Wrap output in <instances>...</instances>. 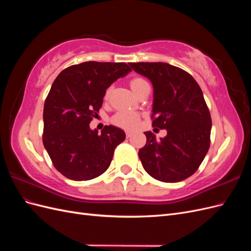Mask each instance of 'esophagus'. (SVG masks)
Listing matches in <instances>:
<instances>
[{
	"instance_id": "esophagus-1",
	"label": "esophagus",
	"mask_w": 251,
	"mask_h": 251,
	"mask_svg": "<svg viewBox=\"0 0 251 251\" xmlns=\"http://www.w3.org/2000/svg\"><path fill=\"white\" fill-rule=\"evenodd\" d=\"M126 137H127V138L131 137V136H132V132H131V131H126Z\"/></svg>"
}]
</instances>
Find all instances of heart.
Listing matches in <instances>:
<instances>
[{"mask_svg":"<svg viewBox=\"0 0 251 251\" xmlns=\"http://www.w3.org/2000/svg\"><path fill=\"white\" fill-rule=\"evenodd\" d=\"M146 82V80H143L142 78H134L131 80V88L132 90H134L136 87H138L141 83ZM108 95V92H107ZM105 95V96H107ZM139 115L137 113L132 112V111H126V110H123L119 111L118 113L115 114V116L113 117V123L117 125L118 126L125 127V128H134L138 126L139 123Z\"/></svg>","mask_w":251,"mask_h":251,"instance_id":"obj_1","label":"heart"}]
</instances>
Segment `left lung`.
<instances>
[{
	"label": "left lung",
	"instance_id": "1",
	"mask_svg": "<svg viewBox=\"0 0 251 251\" xmlns=\"http://www.w3.org/2000/svg\"><path fill=\"white\" fill-rule=\"evenodd\" d=\"M132 69L153 85V126L164 128L156 139L148 131L139 158L156 180L174 183L198 170L210 144L211 119L202 90L191 74L166 63H130Z\"/></svg>",
	"mask_w": 251,
	"mask_h": 251
}]
</instances>
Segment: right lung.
<instances>
[{
	"mask_svg": "<svg viewBox=\"0 0 251 251\" xmlns=\"http://www.w3.org/2000/svg\"><path fill=\"white\" fill-rule=\"evenodd\" d=\"M132 70L125 63L85 62L58 74L44 104L43 142L55 169L65 177L86 181L100 176L125 131L105 126L100 134L90 123L114 81Z\"/></svg>",
	"mask_w": 251,
	"mask_h": 251,
	"instance_id": "add662e5",
	"label": "right lung"
}]
</instances>
